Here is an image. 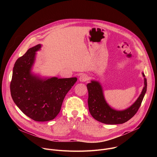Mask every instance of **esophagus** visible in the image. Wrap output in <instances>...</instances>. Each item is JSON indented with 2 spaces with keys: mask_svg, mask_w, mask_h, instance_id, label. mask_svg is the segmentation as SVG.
I'll return each mask as SVG.
<instances>
[{
  "mask_svg": "<svg viewBox=\"0 0 157 157\" xmlns=\"http://www.w3.org/2000/svg\"><path fill=\"white\" fill-rule=\"evenodd\" d=\"M89 79L88 76L86 74H82L80 77H79V81L81 82H85L86 81H87Z\"/></svg>",
  "mask_w": 157,
  "mask_h": 157,
  "instance_id": "34e87169",
  "label": "esophagus"
}]
</instances>
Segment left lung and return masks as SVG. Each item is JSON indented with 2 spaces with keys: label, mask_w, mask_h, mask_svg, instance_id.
<instances>
[{
  "label": "left lung",
  "mask_w": 157,
  "mask_h": 157,
  "mask_svg": "<svg viewBox=\"0 0 157 157\" xmlns=\"http://www.w3.org/2000/svg\"><path fill=\"white\" fill-rule=\"evenodd\" d=\"M144 87L143 90L137 99L130 107L123 110H116L111 108L106 102L103 94L101 84L96 81H91L87 84L88 90V107L89 113L96 121L105 124H123L134 116L139 107L147 91V79L144 73Z\"/></svg>",
  "instance_id": "obj_1"
}]
</instances>
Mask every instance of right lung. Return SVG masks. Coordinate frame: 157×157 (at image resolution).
I'll use <instances>...</instances> for the list:
<instances>
[{
	"label": "right lung",
	"instance_id": "right-lung-1",
	"mask_svg": "<svg viewBox=\"0 0 157 157\" xmlns=\"http://www.w3.org/2000/svg\"><path fill=\"white\" fill-rule=\"evenodd\" d=\"M40 48L38 44L17 59L10 88L13 101L22 113L35 121L44 122L53 120L59 114L65 96L77 78L41 79L33 75L35 52Z\"/></svg>",
	"mask_w": 157,
	"mask_h": 157
}]
</instances>
